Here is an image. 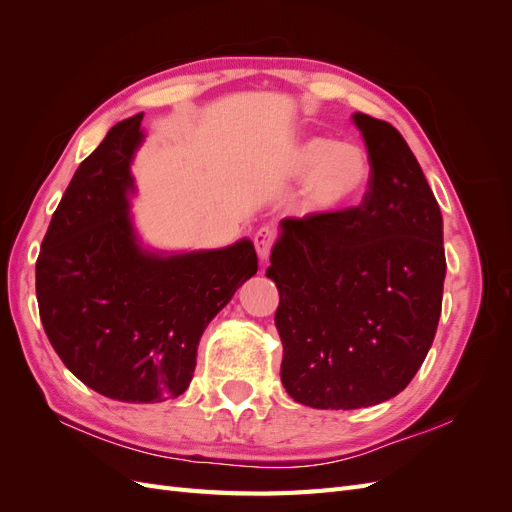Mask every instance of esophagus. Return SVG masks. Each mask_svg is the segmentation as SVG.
<instances>
[{"label":"esophagus","mask_w":512,"mask_h":512,"mask_svg":"<svg viewBox=\"0 0 512 512\" xmlns=\"http://www.w3.org/2000/svg\"><path fill=\"white\" fill-rule=\"evenodd\" d=\"M254 245H256V252L258 258L265 262L271 254V245H273V230L271 228H260L254 232Z\"/></svg>","instance_id":"esophagus-1"}]
</instances>
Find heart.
I'll use <instances>...</instances> for the list:
<instances>
[{
    "label": "heart",
    "mask_w": 512,
    "mask_h": 512,
    "mask_svg": "<svg viewBox=\"0 0 512 512\" xmlns=\"http://www.w3.org/2000/svg\"><path fill=\"white\" fill-rule=\"evenodd\" d=\"M286 175L303 181L301 203L307 213L331 215L363 196L371 179V160L356 143L309 136L286 156Z\"/></svg>",
    "instance_id": "b5f03b06"
}]
</instances>
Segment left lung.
I'll list each match as a JSON object with an SVG mask.
<instances>
[{
    "label": "left lung",
    "mask_w": 512,
    "mask_h": 512,
    "mask_svg": "<svg viewBox=\"0 0 512 512\" xmlns=\"http://www.w3.org/2000/svg\"><path fill=\"white\" fill-rule=\"evenodd\" d=\"M352 119L371 160L361 205L282 220L267 269L280 290L282 384L320 410L369 408L404 391L442 312L438 200L391 123Z\"/></svg>",
    "instance_id": "8db88e82"
}]
</instances>
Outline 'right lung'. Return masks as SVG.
I'll return each mask as SVG.
<instances>
[{
    "instance_id": "right-lung-1",
    "label": "right lung",
    "mask_w": 512,
    "mask_h": 512,
    "mask_svg": "<svg viewBox=\"0 0 512 512\" xmlns=\"http://www.w3.org/2000/svg\"><path fill=\"white\" fill-rule=\"evenodd\" d=\"M141 123L143 113L119 121L76 168L36 262L40 320L59 359L128 404L188 389L200 335L258 271L250 239L194 252L143 245L130 213Z\"/></svg>"
}]
</instances>
